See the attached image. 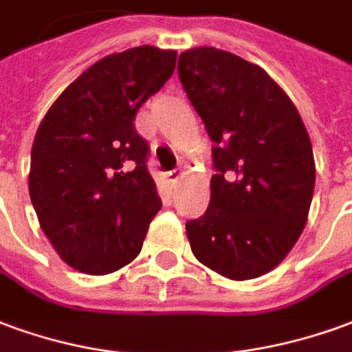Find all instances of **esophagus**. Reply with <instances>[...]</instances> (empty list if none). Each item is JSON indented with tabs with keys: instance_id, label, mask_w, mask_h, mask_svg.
I'll return each mask as SVG.
<instances>
[{
	"instance_id": "esophagus-1",
	"label": "esophagus",
	"mask_w": 352,
	"mask_h": 352,
	"mask_svg": "<svg viewBox=\"0 0 352 352\" xmlns=\"http://www.w3.org/2000/svg\"><path fill=\"white\" fill-rule=\"evenodd\" d=\"M183 175H184L183 169H173V171H169L168 175H166V181H168L171 186H175V184L183 179Z\"/></svg>"
}]
</instances>
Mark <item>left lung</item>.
Returning <instances> with one entry per match:
<instances>
[{
  "label": "left lung",
  "mask_w": 352,
  "mask_h": 352,
  "mask_svg": "<svg viewBox=\"0 0 352 352\" xmlns=\"http://www.w3.org/2000/svg\"><path fill=\"white\" fill-rule=\"evenodd\" d=\"M179 80L215 142L211 198L186 223L194 257L230 280L284 261L313 201V144L286 91L242 56L196 47L179 56Z\"/></svg>",
  "instance_id": "8db88e82"
}]
</instances>
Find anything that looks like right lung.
<instances>
[{
    "label": "right lung",
    "mask_w": 352,
    "mask_h": 352,
    "mask_svg": "<svg viewBox=\"0 0 352 352\" xmlns=\"http://www.w3.org/2000/svg\"><path fill=\"white\" fill-rule=\"evenodd\" d=\"M177 51L152 45L104 56L60 93L39 124L30 200L41 230L72 269L110 274L141 253L162 200L135 116L171 78Z\"/></svg>",
    "instance_id": "right-lung-1"
}]
</instances>
